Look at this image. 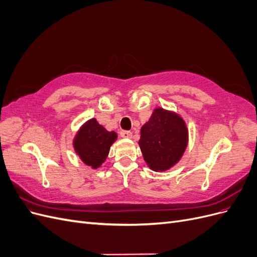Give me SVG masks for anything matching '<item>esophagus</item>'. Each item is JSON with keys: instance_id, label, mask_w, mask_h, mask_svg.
Listing matches in <instances>:
<instances>
[{"instance_id": "esophagus-1", "label": "esophagus", "mask_w": 257, "mask_h": 257, "mask_svg": "<svg viewBox=\"0 0 257 257\" xmlns=\"http://www.w3.org/2000/svg\"><path fill=\"white\" fill-rule=\"evenodd\" d=\"M120 136L122 138H132L133 134H132V132H130V131H121L120 132Z\"/></svg>"}]
</instances>
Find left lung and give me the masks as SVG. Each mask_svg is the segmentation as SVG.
Returning a JSON list of instances; mask_svg holds the SVG:
<instances>
[{
    "label": "left lung",
    "mask_w": 257,
    "mask_h": 257,
    "mask_svg": "<svg viewBox=\"0 0 257 257\" xmlns=\"http://www.w3.org/2000/svg\"><path fill=\"white\" fill-rule=\"evenodd\" d=\"M188 128L178 114L158 108L142 127L139 146L146 163L164 172L180 160L188 145Z\"/></svg>",
    "instance_id": "8db88e82"
}]
</instances>
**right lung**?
Segmentation results:
<instances>
[{
	"instance_id": "1",
	"label": "right lung",
	"mask_w": 257,
	"mask_h": 257,
	"mask_svg": "<svg viewBox=\"0 0 257 257\" xmlns=\"http://www.w3.org/2000/svg\"><path fill=\"white\" fill-rule=\"evenodd\" d=\"M115 139L114 132L106 131L95 119H91L76 135L74 148L85 165L97 168L106 160Z\"/></svg>"
}]
</instances>
